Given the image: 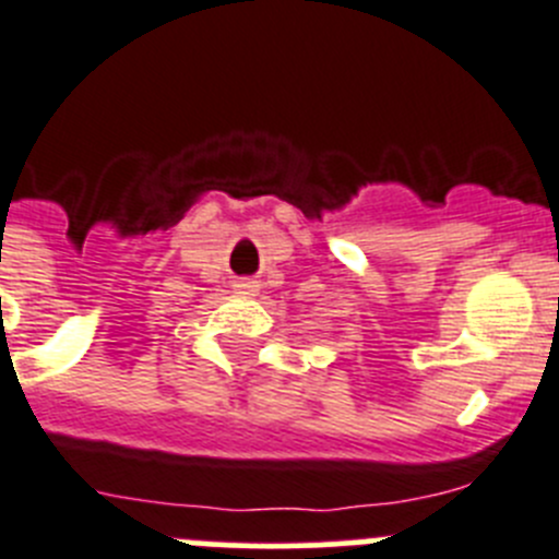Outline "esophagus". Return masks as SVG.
Returning a JSON list of instances; mask_svg holds the SVG:
<instances>
[{
    "instance_id": "1",
    "label": "esophagus",
    "mask_w": 559,
    "mask_h": 559,
    "mask_svg": "<svg viewBox=\"0 0 559 559\" xmlns=\"http://www.w3.org/2000/svg\"><path fill=\"white\" fill-rule=\"evenodd\" d=\"M234 289H237L239 295H253V292L259 289V281H253V278H239V281H234Z\"/></svg>"
}]
</instances>
